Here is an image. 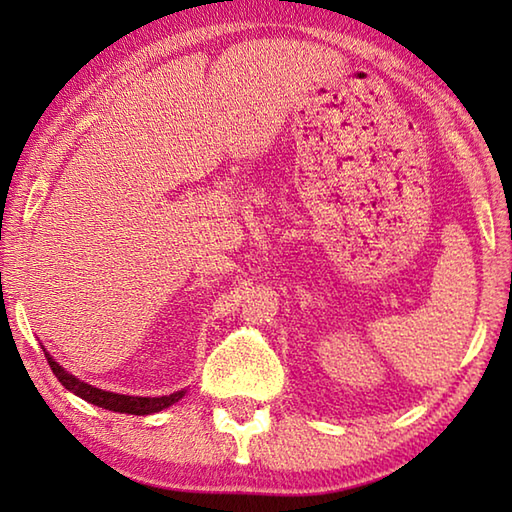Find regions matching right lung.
<instances>
[{"label": "right lung", "instance_id": "right-lung-1", "mask_svg": "<svg viewBox=\"0 0 512 512\" xmlns=\"http://www.w3.org/2000/svg\"><path fill=\"white\" fill-rule=\"evenodd\" d=\"M43 352H46V347H43ZM48 358V365L54 372V376L59 378V383L72 391L74 396H79L83 400L92 402L96 407H103V409H110L116 413H132V416H149V413H158L162 409L171 407L173 402H178L184 394H187V389H180V391H173L169 396H158V398H149V396H125V394H114V391H105L99 389L94 385L83 383L76 376H72L70 372H65V369L54 361V358L46 352Z\"/></svg>", "mask_w": 512, "mask_h": 512}]
</instances>
